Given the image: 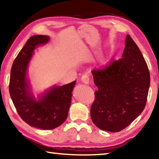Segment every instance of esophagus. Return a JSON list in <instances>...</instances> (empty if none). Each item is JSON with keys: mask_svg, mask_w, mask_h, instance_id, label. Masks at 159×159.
<instances>
[{"mask_svg": "<svg viewBox=\"0 0 159 159\" xmlns=\"http://www.w3.org/2000/svg\"><path fill=\"white\" fill-rule=\"evenodd\" d=\"M81 81L82 83H84V84H89V81H90V79L87 75H83V76L81 77Z\"/></svg>", "mask_w": 159, "mask_h": 159, "instance_id": "esophagus-1", "label": "esophagus"}]
</instances>
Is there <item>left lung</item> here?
I'll list each match as a JSON object with an SVG mask.
<instances>
[{
  "label": "left lung",
  "mask_w": 159,
  "mask_h": 159,
  "mask_svg": "<svg viewBox=\"0 0 159 159\" xmlns=\"http://www.w3.org/2000/svg\"><path fill=\"white\" fill-rule=\"evenodd\" d=\"M122 58L92 71L98 88L91 106L93 122L102 130H123L143 111L150 85L147 64L130 35Z\"/></svg>",
  "instance_id": "8db88e82"
}]
</instances>
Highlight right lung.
Wrapping results in <instances>:
<instances>
[{"mask_svg": "<svg viewBox=\"0 0 159 159\" xmlns=\"http://www.w3.org/2000/svg\"><path fill=\"white\" fill-rule=\"evenodd\" d=\"M48 36H31L12 64L9 84L10 95L21 119L32 127L52 130L65 121L71 102L72 91L76 81L62 86L55 85L38 99L31 93L27 79L28 66L38 45L49 41Z\"/></svg>", "mask_w": 159, "mask_h": 159, "instance_id": "add662e5", "label": "right lung"}]
</instances>
